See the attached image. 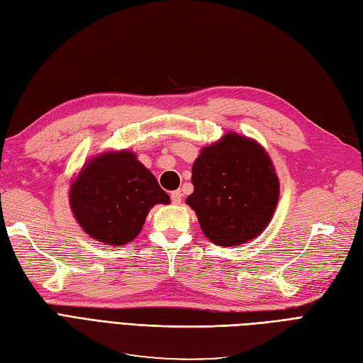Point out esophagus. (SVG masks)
Segmentation results:
<instances>
[{"label": "esophagus", "instance_id": "34e87169", "mask_svg": "<svg viewBox=\"0 0 363 363\" xmlns=\"http://www.w3.org/2000/svg\"><path fill=\"white\" fill-rule=\"evenodd\" d=\"M182 196H183V194L180 191H174V192H171V201L174 204H180L182 203Z\"/></svg>", "mask_w": 363, "mask_h": 363}]
</instances>
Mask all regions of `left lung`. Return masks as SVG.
I'll return each instance as SVG.
<instances>
[{
    "label": "left lung",
    "instance_id": "1",
    "mask_svg": "<svg viewBox=\"0 0 363 363\" xmlns=\"http://www.w3.org/2000/svg\"><path fill=\"white\" fill-rule=\"evenodd\" d=\"M194 192L186 199L206 238L238 247L257 238L271 223L280 182L257 140L228 131L203 147L192 167Z\"/></svg>",
    "mask_w": 363,
    "mask_h": 363
}]
</instances>
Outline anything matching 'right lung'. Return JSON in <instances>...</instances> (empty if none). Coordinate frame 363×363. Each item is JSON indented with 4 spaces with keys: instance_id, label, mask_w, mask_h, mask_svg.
<instances>
[{
    "instance_id": "add662e5",
    "label": "right lung",
    "mask_w": 363,
    "mask_h": 363,
    "mask_svg": "<svg viewBox=\"0 0 363 363\" xmlns=\"http://www.w3.org/2000/svg\"><path fill=\"white\" fill-rule=\"evenodd\" d=\"M133 151L108 150L84 162L69 188V207L86 235L106 245L131 242L151 207L169 204Z\"/></svg>"
}]
</instances>
